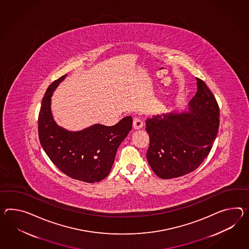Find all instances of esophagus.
I'll return each mask as SVG.
<instances>
[{"instance_id":"1","label":"esophagus","mask_w":249,"mask_h":249,"mask_svg":"<svg viewBox=\"0 0 249 249\" xmlns=\"http://www.w3.org/2000/svg\"><path fill=\"white\" fill-rule=\"evenodd\" d=\"M143 127V122L140 120V118H134L133 128L134 129H140Z\"/></svg>"}]
</instances>
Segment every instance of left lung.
Masks as SVG:
<instances>
[{
    "mask_svg": "<svg viewBox=\"0 0 249 249\" xmlns=\"http://www.w3.org/2000/svg\"><path fill=\"white\" fill-rule=\"evenodd\" d=\"M197 81L188 112H170L146 121V159L162 179L185 176L200 166L212 150L219 126V108L206 84Z\"/></svg>",
    "mask_w": 249,
    "mask_h": 249,
    "instance_id": "obj_1",
    "label": "left lung"
}]
</instances>
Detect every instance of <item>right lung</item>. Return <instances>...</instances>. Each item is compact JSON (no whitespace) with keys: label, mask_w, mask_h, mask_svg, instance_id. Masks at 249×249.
I'll return each mask as SVG.
<instances>
[{"label":"right lung","mask_w":249,"mask_h":249,"mask_svg":"<svg viewBox=\"0 0 249 249\" xmlns=\"http://www.w3.org/2000/svg\"><path fill=\"white\" fill-rule=\"evenodd\" d=\"M66 76L49 85L43 97L37 121L39 141L50 160L65 175L83 182H100L109 175L118 147L131 130L132 118L125 117L111 127L95 124L75 132L59 127L50 104L53 91Z\"/></svg>","instance_id":"1"}]
</instances>
